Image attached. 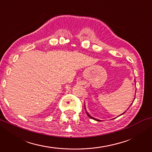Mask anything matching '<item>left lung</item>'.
<instances>
[{
	"mask_svg": "<svg viewBox=\"0 0 152 152\" xmlns=\"http://www.w3.org/2000/svg\"><path fill=\"white\" fill-rule=\"evenodd\" d=\"M84 108H85V107H84ZM86 114H87V115H88V117H89V118H91V119L95 120H97V121H99V120H97V119H95V118H93V117H92V116H91L90 115H89V114H88V112H87V111H86Z\"/></svg>",
	"mask_w": 152,
	"mask_h": 152,
	"instance_id": "1",
	"label": "left lung"
}]
</instances>
